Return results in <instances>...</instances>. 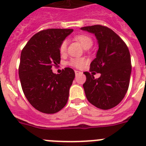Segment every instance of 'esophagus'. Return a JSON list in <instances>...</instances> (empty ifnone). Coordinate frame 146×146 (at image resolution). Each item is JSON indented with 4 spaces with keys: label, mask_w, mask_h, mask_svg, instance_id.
Returning a JSON list of instances; mask_svg holds the SVG:
<instances>
[{
    "label": "esophagus",
    "mask_w": 146,
    "mask_h": 146,
    "mask_svg": "<svg viewBox=\"0 0 146 146\" xmlns=\"http://www.w3.org/2000/svg\"><path fill=\"white\" fill-rule=\"evenodd\" d=\"M74 72H75L76 75H78V74H81V73H82V72H80V71H77V70L74 71Z\"/></svg>",
    "instance_id": "obj_1"
}]
</instances>
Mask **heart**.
<instances>
[{"label": "heart", "instance_id": "1", "mask_svg": "<svg viewBox=\"0 0 146 146\" xmlns=\"http://www.w3.org/2000/svg\"><path fill=\"white\" fill-rule=\"evenodd\" d=\"M74 38L77 40V42H79L82 44V47L86 49L91 47L93 44V40L91 37L88 35L85 34V33L76 35L74 36ZM66 50L67 42L66 40H64L59 46V52L61 55H64L66 53ZM86 62V60L84 58H73L68 61L67 64L69 66H71L75 67V68H81L82 66L85 65Z\"/></svg>", "mask_w": 146, "mask_h": 146}]
</instances>
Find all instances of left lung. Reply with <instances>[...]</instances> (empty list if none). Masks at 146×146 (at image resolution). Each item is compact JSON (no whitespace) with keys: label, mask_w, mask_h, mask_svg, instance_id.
<instances>
[{"label":"left lung","mask_w":146,"mask_h":146,"mask_svg":"<svg viewBox=\"0 0 146 146\" xmlns=\"http://www.w3.org/2000/svg\"><path fill=\"white\" fill-rule=\"evenodd\" d=\"M81 29L95 34L99 43L96 58L85 72L83 84L88 102L102 110L118 105L127 92L131 75V58L128 47L113 30L101 25L82 27ZM96 72L101 76L94 78Z\"/></svg>","instance_id":"1"}]
</instances>
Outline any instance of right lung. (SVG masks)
I'll list each match as a JSON object with an SVG mask.
<instances>
[{
	"label": "right lung",
	"instance_id": "right-lung-1",
	"mask_svg": "<svg viewBox=\"0 0 146 146\" xmlns=\"http://www.w3.org/2000/svg\"><path fill=\"white\" fill-rule=\"evenodd\" d=\"M73 29L50 28L33 35L20 55L19 77L25 97L32 106L47 114L58 113L69 99V88L75 77L66 67L54 74L52 67L60 64L59 46Z\"/></svg>",
	"mask_w": 146,
	"mask_h": 146
}]
</instances>
